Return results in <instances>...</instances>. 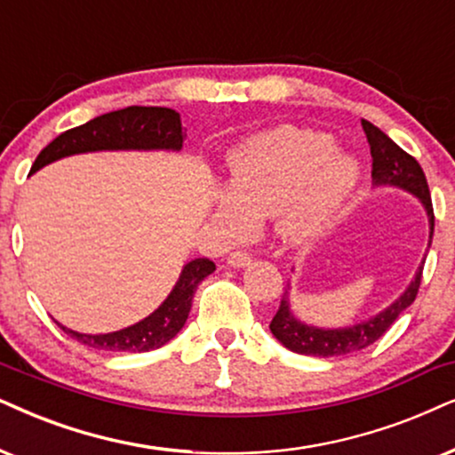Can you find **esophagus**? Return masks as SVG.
I'll list each match as a JSON object with an SVG mask.
<instances>
[{"label": "esophagus", "mask_w": 455, "mask_h": 455, "mask_svg": "<svg viewBox=\"0 0 455 455\" xmlns=\"http://www.w3.org/2000/svg\"><path fill=\"white\" fill-rule=\"evenodd\" d=\"M227 262L231 264L233 268H241V267H247V264L251 262V256L247 254V251L237 250V251H233V254L227 258Z\"/></svg>", "instance_id": "obj_1"}]
</instances>
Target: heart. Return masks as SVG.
Returning a JSON list of instances; mask_svg holds the SVG:
<instances>
[{"mask_svg":"<svg viewBox=\"0 0 455 455\" xmlns=\"http://www.w3.org/2000/svg\"><path fill=\"white\" fill-rule=\"evenodd\" d=\"M359 178V165L333 148L331 136L281 128L254 138L228 159L227 191L212 201V220L224 235H241L250 220L275 216L279 233L304 243L323 231Z\"/></svg>","mask_w":455,"mask_h":455,"instance_id":"obj_1","label":"heart"}]
</instances>
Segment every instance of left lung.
I'll use <instances>...</instances> for the list:
<instances>
[{
	"label": "left lung",
	"instance_id": "8db88e82",
	"mask_svg": "<svg viewBox=\"0 0 455 455\" xmlns=\"http://www.w3.org/2000/svg\"><path fill=\"white\" fill-rule=\"evenodd\" d=\"M363 132L370 142L371 151V178L376 187H399L403 191L416 195L422 201L424 210H427L428 224H430V241L428 247L433 243V233H435V212H433V201H430V191L427 176H424L422 168L410 153H405L396 142L384 134L380 128L361 119ZM422 268L424 260L419 264L416 277L410 283V287L401 294L396 300L390 304L388 308H384L376 317L361 321V323L350 325V327H338V330H323V327H313L302 323L300 319H296L290 310V298H287V290L283 298H281L279 310L270 321V331L277 340L283 344L285 348H290L291 353L310 355V356H338V355H348L356 353V350H363L371 347L373 342L380 340L387 333L390 325L395 323L403 310L416 300L419 281H422Z\"/></svg>",
	"mask_w": 455,
	"mask_h": 455
}]
</instances>
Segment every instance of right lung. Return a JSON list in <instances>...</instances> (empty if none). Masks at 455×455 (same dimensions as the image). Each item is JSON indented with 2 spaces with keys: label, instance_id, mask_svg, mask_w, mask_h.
Masks as SVG:
<instances>
[{
  "label": "right lung",
  "instance_id": "1",
  "mask_svg": "<svg viewBox=\"0 0 455 455\" xmlns=\"http://www.w3.org/2000/svg\"><path fill=\"white\" fill-rule=\"evenodd\" d=\"M185 134H182L180 115L165 107H128L119 111L100 115L79 128L62 132L56 136L33 164L31 174L52 161L77 153L92 151H180ZM216 270L210 258H195L182 268L180 279L174 290L161 302L157 310L125 330L111 333H79L60 325L73 340L90 348L111 350V353H147L170 342L191 313L193 296L197 285Z\"/></svg>",
  "mask_w": 455,
  "mask_h": 455
}]
</instances>
